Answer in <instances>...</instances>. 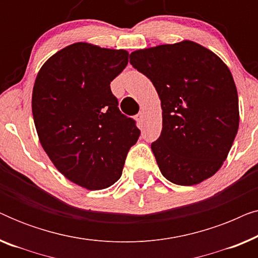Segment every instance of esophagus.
Returning <instances> with one entry per match:
<instances>
[{"label": "esophagus", "mask_w": 258, "mask_h": 258, "mask_svg": "<svg viewBox=\"0 0 258 258\" xmlns=\"http://www.w3.org/2000/svg\"><path fill=\"white\" fill-rule=\"evenodd\" d=\"M136 119H137V122L140 123V124H143V122H144V114H143V112H140V114L136 116Z\"/></svg>", "instance_id": "obj_1"}]
</instances>
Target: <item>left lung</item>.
<instances>
[{"mask_svg": "<svg viewBox=\"0 0 258 258\" xmlns=\"http://www.w3.org/2000/svg\"><path fill=\"white\" fill-rule=\"evenodd\" d=\"M130 63L161 100L162 132L151 150L162 175L194 185L216 174L239 124L237 89L227 64L192 41L133 51Z\"/></svg>", "mask_w": 258, "mask_h": 258, "instance_id": "left-lung-1", "label": "left lung"}]
</instances>
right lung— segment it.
<instances>
[{"label": "right lung", "instance_id": "add662e5", "mask_svg": "<svg viewBox=\"0 0 258 258\" xmlns=\"http://www.w3.org/2000/svg\"><path fill=\"white\" fill-rule=\"evenodd\" d=\"M128 56L77 42L52 55L35 80L31 108L42 147L62 175L86 189L114 184L140 137L110 89Z\"/></svg>", "mask_w": 258, "mask_h": 258}]
</instances>
